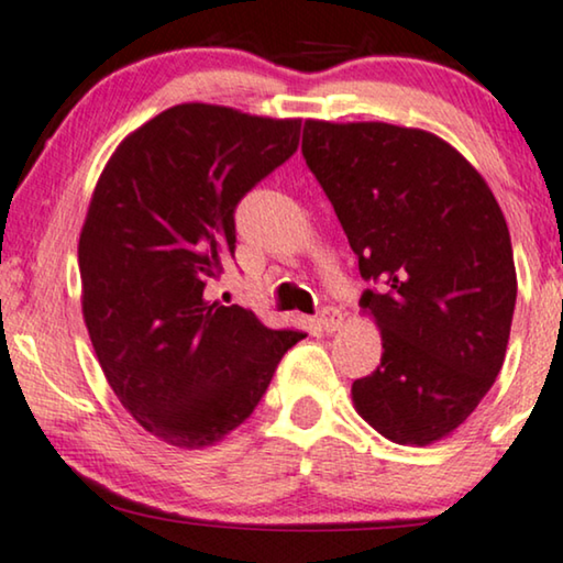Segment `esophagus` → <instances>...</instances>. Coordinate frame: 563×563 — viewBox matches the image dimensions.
I'll return each instance as SVG.
<instances>
[{"instance_id": "34e87169", "label": "esophagus", "mask_w": 563, "mask_h": 563, "mask_svg": "<svg viewBox=\"0 0 563 563\" xmlns=\"http://www.w3.org/2000/svg\"><path fill=\"white\" fill-rule=\"evenodd\" d=\"M318 322L325 333H335V330L343 325V312L338 310V307H322L318 314Z\"/></svg>"}]
</instances>
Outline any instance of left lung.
<instances>
[{
	"instance_id": "left-lung-1",
	"label": "left lung",
	"mask_w": 563,
	"mask_h": 563,
	"mask_svg": "<svg viewBox=\"0 0 563 563\" xmlns=\"http://www.w3.org/2000/svg\"><path fill=\"white\" fill-rule=\"evenodd\" d=\"M302 156L372 289L382 364L351 387L389 441H441L476 410L510 338L518 276L495 195L456 148L387 122L307 120Z\"/></svg>"
}]
</instances>
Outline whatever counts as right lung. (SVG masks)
Instances as JSON below:
<instances>
[{
	"instance_id": "add662e5",
	"label": "right lung",
	"mask_w": 563,
	"mask_h": 563,
	"mask_svg": "<svg viewBox=\"0 0 563 563\" xmlns=\"http://www.w3.org/2000/svg\"><path fill=\"white\" fill-rule=\"evenodd\" d=\"M302 120L176 104L118 145L79 238L99 366L151 435L202 449L235 430L305 333L207 302L235 253V207L295 156Z\"/></svg>"
}]
</instances>
